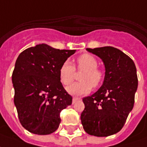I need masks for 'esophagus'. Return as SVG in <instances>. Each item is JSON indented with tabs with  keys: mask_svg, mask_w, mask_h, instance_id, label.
<instances>
[{
	"mask_svg": "<svg viewBox=\"0 0 147 147\" xmlns=\"http://www.w3.org/2000/svg\"><path fill=\"white\" fill-rule=\"evenodd\" d=\"M78 99H80V98H78V97H73V98H72V102H75L76 100H78Z\"/></svg>",
	"mask_w": 147,
	"mask_h": 147,
	"instance_id": "esophagus-1",
	"label": "esophagus"
}]
</instances>
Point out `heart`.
I'll return each mask as SVG.
<instances>
[{"label":"heart","instance_id":"heart-1","mask_svg":"<svg viewBox=\"0 0 147 147\" xmlns=\"http://www.w3.org/2000/svg\"><path fill=\"white\" fill-rule=\"evenodd\" d=\"M77 70L84 71L80 76V83L71 84L66 91L74 95H86L91 91V88H97L102 84L104 73L98 67V61L91 54H84L77 59ZM75 67L69 60H66L61 65L59 71L60 82L63 85H68L75 78Z\"/></svg>","mask_w":147,"mask_h":147}]
</instances>
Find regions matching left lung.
I'll list each match as a JSON object with an SVG mask.
<instances>
[{
  "instance_id": "8db88e82",
  "label": "left lung",
  "mask_w": 147,
  "mask_h": 147,
  "mask_svg": "<svg viewBox=\"0 0 147 147\" xmlns=\"http://www.w3.org/2000/svg\"><path fill=\"white\" fill-rule=\"evenodd\" d=\"M87 51L102 59L105 76L98 91L83 98L85 108L81 113V123L88 134L107 137L123 128L133 109L138 88L136 67L129 56L113 47Z\"/></svg>"
}]
</instances>
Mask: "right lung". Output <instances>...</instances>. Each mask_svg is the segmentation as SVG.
I'll list each match as a JSON object with an SVG mask.
<instances>
[{
  "mask_svg": "<svg viewBox=\"0 0 147 147\" xmlns=\"http://www.w3.org/2000/svg\"><path fill=\"white\" fill-rule=\"evenodd\" d=\"M75 52L41 44L25 49L16 59L12 76L14 104L20 123L31 133L56 131L60 111L71 104L72 97L63 88L59 71Z\"/></svg>",
  "mask_w": 147,
  "mask_h": 147,
  "instance_id": "obj_1",
  "label": "right lung"
}]
</instances>
